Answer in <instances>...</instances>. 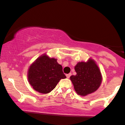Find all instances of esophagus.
Segmentation results:
<instances>
[{"label":"esophagus","mask_w":125,"mask_h":125,"mask_svg":"<svg viewBox=\"0 0 125 125\" xmlns=\"http://www.w3.org/2000/svg\"><path fill=\"white\" fill-rule=\"evenodd\" d=\"M66 76L67 78H69L70 76H71V73H69V74H66Z\"/></svg>","instance_id":"esophagus-1"}]
</instances>
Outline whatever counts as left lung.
<instances>
[{
    "label": "left lung",
    "instance_id": "1",
    "mask_svg": "<svg viewBox=\"0 0 125 125\" xmlns=\"http://www.w3.org/2000/svg\"><path fill=\"white\" fill-rule=\"evenodd\" d=\"M74 70L76 74L71 76L70 79L77 94L84 96L99 87L102 77L99 68L94 60L90 59L87 62L77 63Z\"/></svg>",
    "mask_w": 125,
    "mask_h": 125
}]
</instances>
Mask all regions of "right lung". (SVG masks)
I'll list each match as a JSON object with an SVG mask.
<instances>
[{"label": "right lung", "instance_id": "right-lung-1", "mask_svg": "<svg viewBox=\"0 0 125 125\" xmlns=\"http://www.w3.org/2000/svg\"><path fill=\"white\" fill-rule=\"evenodd\" d=\"M28 77L33 89L46 94L54 89L61 79L66 77L56 59L51 58L44 54L31 64L28 70Z\"/></svg>", "mask_w": 125, "mask_h": 125}]
</instances>
